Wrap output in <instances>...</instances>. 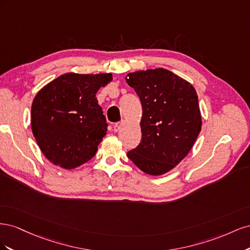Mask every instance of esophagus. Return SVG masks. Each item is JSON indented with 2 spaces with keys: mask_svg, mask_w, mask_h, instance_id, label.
I'll return each mask as SVG.
<instances>
[{
  "mask_svg": "<svg viewBox=\"0 0 250 250\" xmlns=\"http://www.w3.org/2000/svg\"><path fill=\"white\" fill-rule=\"evenodd\" d=\"M122 126H123V122H118V123H116L115 125H113V130L117 132V131H119L121 129V127H122Z\"/></svg>",
  "mask_w": 250,
  "mask_h": 250,
  "instance_id": "obj_1",
  "label": "esophagus"
}]
</instances>
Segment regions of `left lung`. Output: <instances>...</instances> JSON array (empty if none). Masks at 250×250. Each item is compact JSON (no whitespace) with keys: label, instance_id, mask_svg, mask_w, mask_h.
<instances>
[{"label":"left lung","instance_id":"left-lung-1","mask_svg":"<svg viewBox=\"0 0 250 250\" xmlns=\"http://www.w3.org/2000/svg\"><path fill=\"white\" fill-rule=\"evenodd\" d=\"M143 108L142 141L127 153L144 173L169 172L190 152L201 130L198 96L190 82L158 67L127 74Z\"/></svg>","mask_w":250,"mask_h":250}]
</instances>
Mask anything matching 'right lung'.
I'll return each mask as SVG.
<instances>
[{"instance_id": "1", "label": "right lung", "mask_w": 250, "mask_h": 250, "mask_svg": "<svg viewBox=\"0 0 250 250\" xmlns=\"http://www.w3.org/2000/svg\"><path fill=\"white\" fill-rule=\"evenodd\" d=\"M112 80L110 73H66L44 85L31 107V128L37 145L60 168L88 162L107 132L96 94Z\"/></svg>"}]
</instances>
